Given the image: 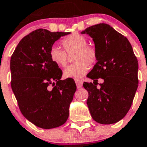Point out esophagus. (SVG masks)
<instances>
[{
	"mask_svg": "<svg viewBox=\"0 0 147 147\" xmlns=\"http://www.w3.org/2000/svg\"><path fill=\"white\" fill-rule=\"evenodd\" d=\"M75 84H76V86L78 88H81L82 86L83 82L81 80H75Z\"/></svg>",
	"mask_w": 147,
	"mask_h": 147,
	"instance_id": "esophagus-1",
	"label": "esophagus"
}]
</instances>
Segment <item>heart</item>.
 <instances>
[{
	"instance_id": "obj_1",
	"label": "heart",
	"mask_w": 147,
	"mask_h": 147,
	"mask_svg": "<svg viewBox=\"0 0 147 147\" xmlns=\"http://www.w3.org/2000/svg\"><path fill=\"white\" fill-rule=\"evenodd\" d=\"M88 40L84 35L75 33L62 40L63 49L58 46H53L49 51L51 61L60 67H64L67 63L68 55L75 54L73 61L75 63L68 66L63 71L65 78L79 79L84 77L89 69V65L95 63L97 52L92 47L87 45Z\"/></svg>"
}]
</instances>
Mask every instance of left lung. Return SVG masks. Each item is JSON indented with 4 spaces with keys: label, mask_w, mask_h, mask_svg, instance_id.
Wrapping results in <instances>:
<instances>
[{
    "label": "left lung",
    "mask_w": 147,
    "mask_h": 147,
    "mask_svg": "<svg viewBox=\"0 0 147 147\" xmlns=\"http://www.w3.org/2000/svg\"><path fill=\"white\" fill-rule=\"evenodd\" d=\"M81 34L92 38L97 63L87 75L93 83L84 82L88 91L87 104L92 118L101 124L117 123L132 106L138 86V63L126 37L107 24L86 28ZM104 82L96 87L97 79Z\"/></svg>",
    "instance_id": "8db88e82"
}]
</instances>
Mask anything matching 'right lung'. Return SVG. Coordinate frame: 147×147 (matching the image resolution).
Instances as JSON below:
<instances>
[{
    "label": "right lung",
    "mask_w": 147,
    "mask_h": 147,
    "mask_svg": "<svg viewBox=\"0 0 147 147\" xmlns=\"http://www.w3.org/2000/svg\"><path fill=\"white\" fill-rule=\"evenodd\" d=\"M69 34L36 29L21 39L11 57V86L19 109L40 128L58 127L68 119L76 84L72 79L61 80L63 72L51 61L49 51Z\"/></svg>",
    "instance_id": "add662e5"
}]
</instances>
